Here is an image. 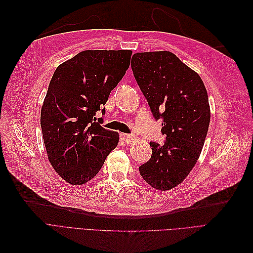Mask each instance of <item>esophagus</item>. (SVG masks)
<instances>
[{"instance_id":"1","label":"esophagus","mask_w":253,"mask_h":253,"mask_svg":"<svg viewBox=\"0 0 253 253\" xmlns=\"http://www.w3.org/2000/svg\"><path fill=\"white\" fill-rule=\"evenodd\" d=\"M121 140H124L126 143H131L134 140V136L132 134H121Z\"/></svg>"}]
</instances>
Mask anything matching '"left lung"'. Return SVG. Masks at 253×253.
<instances>
[{
  "mask_svg": "<svg viewBox=\"0 0 253 253\" xmlns=\"http://www.w3.org/2000/svg\"><path fill=\"white\" fill-rule=\"evenodd\" d=\"M131 67L166 136L163 145L150 142L151 158L139 173L153 188L170 190L187 177L201 155L210 124L208 94L198 74L170 51L136 52Z\"/></svg>",
  "mask_w": 253,
  "mask_h": 253,
  "instance_id": "1",
  "label": "left lung"
}]
</instances>
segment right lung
Instances as JSON below:
<instances>
[{
	"instance_id": "1",
	"label": "right lung",
	"mask_w": 253,
	"mask_h": 253,
	"mask_svg": "<svg viewBox=\"0 0 253 253\" xmlns=\"http://www.w3.org/2000/svg\"><path fill=\"white\" fill-rule=\"evenodd\" d=\"M131 50H84L57 67L41 110L48 159L71 185L100 171L119 134L101 126L111 90L129 66ZM98 112L103 117L96 118Z\"/></svg>"
}]
</instances>
